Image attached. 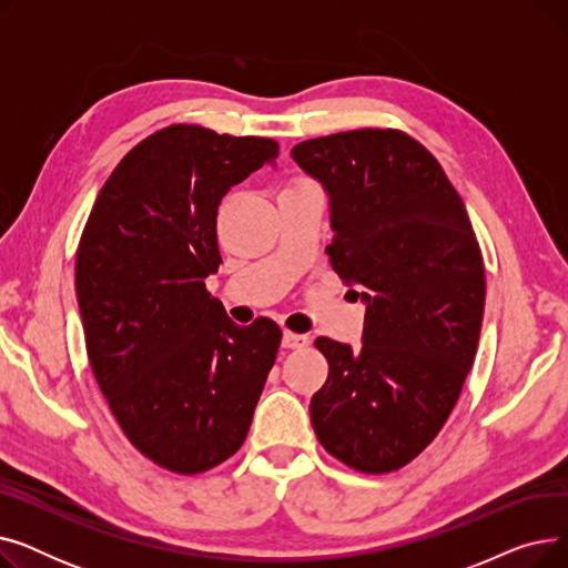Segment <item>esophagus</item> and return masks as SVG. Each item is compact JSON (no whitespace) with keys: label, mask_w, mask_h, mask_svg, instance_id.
<instances>
[{"label":"esophagus","mask_w":568,"mask_h":568,"mask_svg":"<svg viewBox=\"0 0 568 568\" xmlns=\"http://www.w3.org/2000/svg\"><path fill=\"white\" fill-rule=\"evenodd\" d=\"M308 343H311L308 336L294 334V332H285L283 334V347H287V349H300V347H306Z\"/></svg>","instance_id":"34e87169"}]
</instances>
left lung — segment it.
Wrapping results in <instances>:
<instances>
[{"instance_id": "8db88e82", "label": "left lung", "mask_w": 568, "mask_h": 568, "mask_svg": "<svg viewBox=\"0 0 568 568\" xmlns=\"http://www.w3.org/2000/svg\"><path fill=\"white\" fill-rule=\"evenodd\" d=\"M292 159L329 193L326 255L366 304L359 349L315 341L329 375L311 424L347 467L400 469L437 437L471 368L486 302L479 242L437 159L403 131L324 135Z\"/></svg>"}]
</instances>
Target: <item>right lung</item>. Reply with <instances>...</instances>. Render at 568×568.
I'll list each match as a JSON object with an SVG mask.
<instances>
[{"mask_svg": "<svg viewBox=\"0 0 568 568\" xmlns=\"http://www.w3.org/2000/svg\"><path fill=\"white\" fill-rule=\"evenodd\" d=\"M278 142L172 124L103 184L82 230L75 294L99 389L135 449L200 474L242 449L281 326L234 324L204 278L219 272L223 195L274 163Z\"/></svg>", "mask_w": 568, "mask_h": 568, "instance_id": "obj_1", "label": "right lung"}]
</instances>
